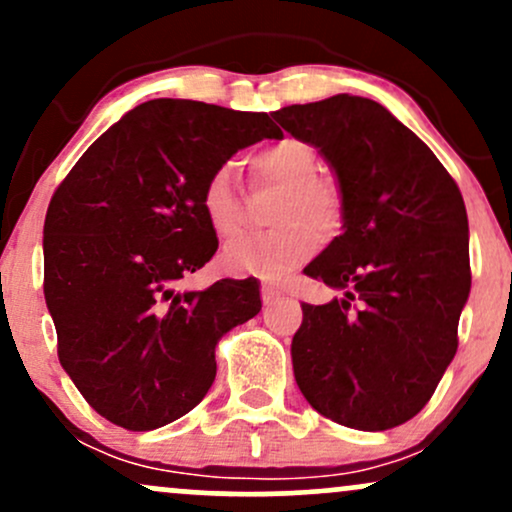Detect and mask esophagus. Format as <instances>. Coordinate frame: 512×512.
Returning <instances> with one entry per match:
<instances>
[{
  "label": "esophagus",
  "instance_id": "1",
  "mask_svg": "<svg viewBox=\"0 0 512 512\" xmlns=\"http://www.w3.org/2000/svg\"><path fill=\"white\" fill-rule=\"evenodd\" d=\"M281 296H284V289H281L279 284H272V281H264V284H262V303L264 305L279 301Z\"/></svg>",
  "mask_w": 512,
  "mask_h": 512
}]
</instances>
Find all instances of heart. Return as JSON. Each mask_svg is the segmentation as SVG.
<instances>
[{"instance_id": "b5f03b06", "label": "heart", "mask_w": 512, "mask_h": 512, "mask_svg": "<svg viewBox=\"0 0 512 512\" xmlns=\"http://www.w3.org/2000/svg\"><path fill=\"white\" fill-rule=\"evenodd\" d=\"M248 166L255 185L279 187L272 207L276 228L231 240L221 252V267L236 276L281 279L313 255L317 233L332 238L342 228L344 195L330 175L317 173L315 146L298 137L262 146L248 158ZM199 207L216 236H236L243 209L231 170H211L199 192Z\"/></svg>"}]
</instances>
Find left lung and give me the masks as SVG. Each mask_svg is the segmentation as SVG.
Listing matches in <instances>:
<instances>
[{"mask_svg": "<svg viewBox=\"0 0 512 512\" xmlns=\"http://www.w3.org/2000/svg\"><path fill=\"white\" fill-rule=\"evenodd\" d=\"M272 117L320 149L344 195V233L303 269L344 298L301 305L296 383L337 424L395 428L426 407L457 351L472 286L460 187L370 98L339 93Z\"/></svg>", "mask_w": 512, "mask_h": 512, "instance_id": "left-lung-1", "label": "left lung"}]
</instances>
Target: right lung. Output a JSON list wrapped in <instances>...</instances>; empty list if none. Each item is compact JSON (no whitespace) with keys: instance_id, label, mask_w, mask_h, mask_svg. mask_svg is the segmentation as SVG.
Returning <instances> with one entry per match:
<instances>
[{"instance_id":"add662e5","label":"right lung","mask_w":512,"mask_h":512,"mask_svg":"<svg viewBox=\"0 0 512 512\" xmlns=\"http://www.w3.org/2000/svg\"><path fill=\"white\" fill-rule=\"evenodd\" d=\"M281 137L267 113L158 98L137 105L76 161L45 216V303L57 356L98 414L154 431L195 409L214 349L260 313L255 279L180 291L219 240L199 207L211 170Z\"/></svg>"}]
</instances>
